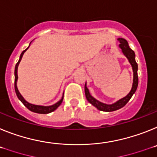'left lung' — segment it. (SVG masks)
Segmentation results:
<instances>
[{
    "mask_svg": "<svg viewBox=\"0 0 157 157\" xmlns=\"http://www.w3.org/2000/svg\"><path fill=\"white\" fill-rule=\"evenodd\" d=\"M119 41V47L122 50V52L124 55L126 56V58L128 59L129 62L130 63L132 66V69H133V84H132V88L130 90V92L128 93L127 95H126L125 97L120 99L119 100L116 101L115 103H112V104H107V103H102V102L99 101L96 99L91 95L89 92V90L87 88V84L85 83L84 85V92H85V96L86 99H88V101L92 105H93L94 107H95L98 110L102 111H107V112H111V111H117L118 109L123 107L126 103L129 102V100L131 99L133 95L135 93L136 90L137 88V85H138V77H137V64L135 61V53L133 52V50L129 48V44H128L127 41L126 39H122V38H119L118 39Z\"/></svg>",
    "mask_w": 157,
    "mask_h": 157,
    "instance_id": "obj_1",
    "label": "left lung"
}]
</instances>
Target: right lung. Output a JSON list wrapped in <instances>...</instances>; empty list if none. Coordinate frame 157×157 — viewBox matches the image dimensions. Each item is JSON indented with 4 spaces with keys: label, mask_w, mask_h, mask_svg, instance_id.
Listing matches in <instances>:
<instances>
[{
    "label": "right lung",
    "mask_w": 157,
    "mask_h": 157,
    "mask_svg": "<svg viewBox=\"0 0 157 157\" xmlns=\"http://www.w3.org/2000/svg\"><path fill=\"white\" fill-rule=\"evenodd\" d=\"M30 44H31V43H30ZM29 46H30V45H29ZM29 46H28V48L26 49V50H24V51L21 53V54H20V59H19L18 62L16 63V67H15V73H15V91H16V95H17L18 99H20L22 103H24V105L26 107H27V108L29 109L30 111H32V112L38 113V114H49V113L55 111L56 109L58 108L60 105H61V103H62V100H63L64 95H62V99H60L59 101L57 102V103H54V104L50 105V106H41V105H35V104H32V103H28V101H26L25 99H24V98L22 96L21 94H20V92H19L18 88H17V80H18L17 69H18L19 64H20V61H21L22 57H23V55H24V53L26 52V50L29 48Z\"/></svg>",
    "instance_id": "obj_1"
}]
</instances>
